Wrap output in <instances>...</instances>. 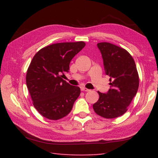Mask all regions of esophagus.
<instances>
[{"label":"esophagus","mask_w":158,"mask_h":158,"mask_svg":"<svg viewBox=\"0 0 158 158\" xmlns=\"http://www.w3.org/2000/svg\"><path fill=\"white\" fill-rule=\"evenodd\" d=\"M81 90H82V91H85V92L90 91L89 89H86V88H84V87H81Z\"/></svg>","instance_id":"1"}]
</instances>
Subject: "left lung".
<instances>
[{
  "instance_id": "8db88e82",
  "label": "left lung",
  "mask_w": 158,
  "mask_h": 158,
  "mask_svg": "<svg viewBox=\"0 0 158 158\" xmlns=\"http://www.w3.org/2000/svg\"><path fill=\"white\" fill-rule=\"evenodd\" d=\"M102 56L106 75L110 77V89L98 92L99 100L93 105L96 114L105 118H114L127 111L139 88V74L133 58L123 48L109 42L98 44Z\"/></svg>"
}]
</instances>
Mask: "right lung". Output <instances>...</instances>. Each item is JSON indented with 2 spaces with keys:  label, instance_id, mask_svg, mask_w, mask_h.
Wrapping results in <instances>:
<instances>
[{
  "label": "right lung",
  "instance_id": "right-lung-1",
  "mask_svg": "<svg viewBox=\"0 0 158 158\" xmlns=\"http://www.w3.org/2000/svg\"><path fill=\"white\" fill-rule=\"evenodd\" d=\"M85 42H61L36 53L26 73V85L37 111L49 120L66 116L80 95L79 87L69 85L61 74L68 73L69 63Z\"/></svg>",
  "mask_w": 158,
  "mask_h": 158
}]
</instances>
